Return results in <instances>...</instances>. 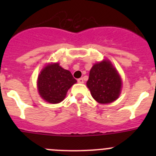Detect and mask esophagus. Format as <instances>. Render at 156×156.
I'll return each instance as SVG.
<instances>
[{"mask_svg":"<svg viewBox=\"0 0 156 156\" xmlns=\"http://www.w3.org/2000/svg\"><path fill=\"white\" fill-rule=\"evenodd\" d=\"M77 82L79 83H83V78H80V79L77 80Z\"/></svg>","mask_w":156,"mask_h":156,"instance_id":"esophagus-1","label":"esophagus"}]
</instances>
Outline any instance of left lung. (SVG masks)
Here are the masks:
<instances>
[{"instance_id": "8db88e82", "label": "left lung", "mask_w": 156, "mask_h": 156, "mask_svg": "<svg viewBox=\"0 0 156 156\" xmlns=\"http://www.w3.org/2000/svg\"><path fill=\"white\" fill-rule=\"evenodd\" d=\"M87 86L95 101L101 104H108L119 98L122 80L111 62L103 60L93 66Z\"/></svg>"}]
</instances>
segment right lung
<instances>
[{"label":"right lung","mask_w":156,"mask_h":156,"mask_svg":"<svg viewBox=\"0 0 156 156\" xmlns=\"http://www.w3.org/2000/svg\"><path fill=\"white\" fill-rule=\"evenodd\" d=\"M76 80L69 70L64 69L58 63H51L41 70L37 79V87L41 97L51 104L61 102L68 90Z\"/></svg>","instance_id":"add662e5"}]
</instances>
